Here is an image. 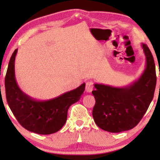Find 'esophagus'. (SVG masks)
<instances>
[{"label": "esophagus", "instance_id": "obj_1", "mask_svg": "<svg viewBox=\"0 0 160 160\" xmlns=\"http://www.w3.org/2000/svg\"><path fill=\"white\" fill-rule=\"evenodd\" d=\"M93 89V82L92 81H88L86 83V92H91Z\"/></svg>", "mask_w": 160, "mask_h": 160}]
</instances>
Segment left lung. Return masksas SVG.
<instances>
[{"label":"left lung","mask_w":160,"mask_h":160,"mask_svg":"<svg viewBox=\"0 0 160 160\" xmlns=\"http://www.w3.org/2000/svg\"><path fill=\"white\" fill-rule=\"evenodd\" d=\"M146 56L145 69L131 84L114 87L95 84V99L92 117L96 124L110 132L135 128L141 121L154 98L157 83L154 60L148 47L141 43Z\"/></svg>","instance_id":"obj_1"}]
</instances>
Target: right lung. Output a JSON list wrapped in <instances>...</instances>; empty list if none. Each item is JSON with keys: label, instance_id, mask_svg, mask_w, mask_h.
Segmentation results:
<instances>
[{"label": "right lung", "instance_id": "add662e5", "mask_svg": "<svg viewBox=\"0 0 160 160\" xmlns=\"http://www.w3.org/2000/svg\"><path fill=\"white\" fill-rule=\"evenodd\" d=\"M15 49L8 62L5 78L6 100L19 123L30 132L49 135L58 132L67 120L68 110L78 102L84 93L85 83L53 99L38 100L23 92L15 78Z\"/></svg>", "mask_w": 160, "mask_h": 160}]
</instances>
